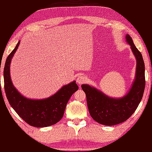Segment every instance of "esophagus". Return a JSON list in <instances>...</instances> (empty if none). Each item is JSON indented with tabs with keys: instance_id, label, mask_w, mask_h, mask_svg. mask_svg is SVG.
I'll return each instance as SVG.
<instances>
[{
	"instance_id": "1",
	"label": "esophagus",
	"mask_w": 152,
	"mask_h": 152,
	"mask_svg": "<svg viewBox=\"0 0 152 152\" xmlns=\"http://www.w3.org/2000/svg\"><path fill=\"white\" fill-rule=\"evenodd\" d=\"M85 81H86V77L85 76L82 75V74H80V75L77 77L76 82L78 84H82V83L85 82Z\"/></svg>"
}]
</instances>
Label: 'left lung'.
<instances>
[{"label": "left lung", "instance_id": "8db88e82", "mask_svg": "<svg viewBox=\"0 0 152 152\" xmlns=\"http://www.w3.org/2000/svg\"><path fill=\"white\" fill-rule=\"evenodd\" d=\"M126 39L137 59L136 77L127 94L121 99H113L89 85L81 86L86 93L91 118L104 125H114L127 120L137 110L144 94L146 80L142 56L129 35H126Z\"/></svg>", "mask_w": 152, "mask_h": 152}]
</instances>
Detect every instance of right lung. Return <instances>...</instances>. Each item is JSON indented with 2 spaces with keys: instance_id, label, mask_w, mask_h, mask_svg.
<instances>
[{
  "instance_id": "1",
  "label": "right lung",
  "mask_w": 152,
  "mask_h": 152,
  "mask_svg": "<svg viewBox=\"0 0 152 152\" xmlns=\"http://www.w3.org/2000/svg\"><path fill=\"white\" fill-rule=\"evenodd\" d=\"M19 43L20 41L10 53L5 63L4 80L6 97L13 109L28 125L45 127L56 124L63 117L67 102L78 89V86L74 81L63 86L50 97L42 100L28 99L21 95L13 86L10 74L11 60Z\"/></svg>"
}]
</instances>
